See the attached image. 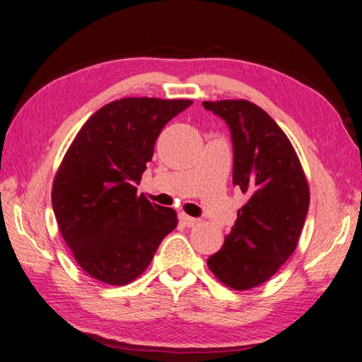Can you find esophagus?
Masks as SVG:
<instances>
[{"mask_svg": "<svg viewBox=\"0 0 362 362\" xmlns=\"http://www.w3.org/2000/svg\"><path fill=\"white\" fill-rule=\"evenodd\" d=\"M179 220H180V223H183V225L188 226V228H192V226L196 225V223H198V220L193 218V216H188L185 214H180L179 215Z\"/></svg>", "mask_w": 362, "mask_h": 362, "instance_id": "esophagus-1", "label": "esophagus"}]
</instances>
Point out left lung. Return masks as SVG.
<instances>
[{
	"mask_svg": "<svg viewBox=\"0 0 362 362\" xmlns=\"http://www.w3.org/2000/svg\"><path fill=\"white\" fill-rule=\"evenodd\" d=\"M202 106L231 131L233 183L248 196L207 266L226 286L250 290L271 279L296 250L310 202L308 185L290 139L261 107L245 100Z\"/></svg>",
	"mask_w": 362,
	"mask_h": 362,
	"instance_id": "8db88e82",
	"label": "left lung"
}]
</instances>
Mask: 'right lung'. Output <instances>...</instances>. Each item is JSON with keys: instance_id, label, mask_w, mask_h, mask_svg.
<instances>
[{"instance_id": "add662e5", "label": "right lung", "mask_w": 362, "mask_h": 362, "mask_svg": "<svg viewBox=\"0 0 362 362\" xmlns=\"http://www.w3.org/2000/svg\"><path fill=\"white\" fill-rule=\"evenodd\" d=\"M188 100L123 98L91 115L54 180L52 206L64 242L85 272L127 285L148 267L177 226L174 209L137 196L155 142Z\"/></svg>"}]
</instances>
